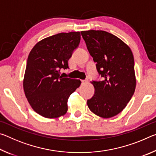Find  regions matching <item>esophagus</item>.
I'll list each match as a JSON object with an SVG mask.
<instances>
[{"instance_id":"34e87169","label":"esophagus","mask_w":156,"mask_h":156,"mask_svg":"<svg viewBox=\"0 0 156 156\" xmlns=\"http://www.w3.org/2000/svg\"><path fill=\"white\" fill-rule=\"evenodd\" d=\"M87 83V80H82V84H86Z\"/></svg>"}]
</instances>
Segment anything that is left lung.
<instances>
[{"label": "left lung", "mask_w": 156, "mask_h": 156, "mask_svg": "<svg viewBox=\"0 0 156 156\" xmlns=\"http://www.w3.org/2000/svg\"><path fill=\"white\" fill-rule=\"evenodd\" d=\"M80 33L102 78V80L91 82L95 93L87 100V105L91 112L100 117H113L125 109L135 91L133 54L122 40L105 31Z\"/></svg>", "instance_id": "8db88e82"}]
</instances>
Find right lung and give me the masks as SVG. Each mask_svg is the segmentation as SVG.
<instances>
[{"mask_svg": "<svg viewBox=\"0 0 156 156\" xmlns=\"http://www.w3.org/2000/svg\"><path fill=\"white\" fill-rule=\"evenodd\" d=\"M80 33H60L35 44L29 54L23 89L34 112L47 118H55L67 112L69 97L81 81L63 78L61 69H68V60L79 45Z\"/></svg>", "mask_w": 156, "mask_h": 156, "instance_id": "1", "label": "right lung"}]
</instances>
